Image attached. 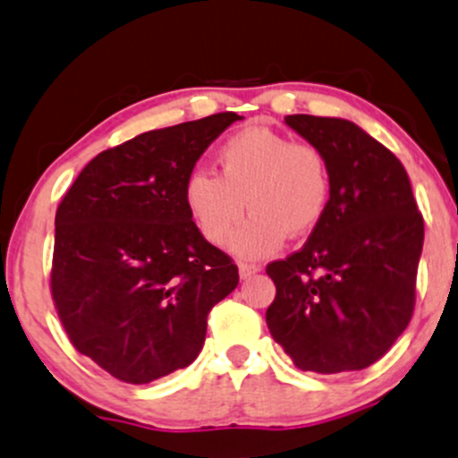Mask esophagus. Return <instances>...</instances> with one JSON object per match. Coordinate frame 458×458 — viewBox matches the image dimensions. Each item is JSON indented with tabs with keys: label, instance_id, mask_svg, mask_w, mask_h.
Segmentation results:
<instances>
[{
	"label": "esophagus",
	"instance_id": "1",
	"mask_svg": "<svg viewBox=\"0 0 458 458\" xmlns=\"http://www.w3.org/2000/svg\"><path fill=\"white\" fill-rule=\"evenodd\" d=\"M260 271V265H254V263H239V276L241 278H250V276L259 274Z\"/></svg>",
	"mask_w": 458,
	"mask_h": 458
}]
</instances>
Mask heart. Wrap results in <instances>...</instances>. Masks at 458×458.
<instances>
[{
  "label": "heart",
  "instance_id": "b5f03b06",
  "mask_svg": "<svg viewBox=\"0 0 458 458\" xmlns=\"http://www.w3.org/2000/svg\"><path fill=\"white\" fill-rule=\"evenodd\" d=\"M333 193L326 154L310 143H293L283 132L250 125L217 149V175L193 172L184 182V206L199 234L213 245L230 237L243 259L278 252L289 237H306L324 221Z\"/></svg>",
  "mask_w": 458,
  "mask_h": 458
}]
</instances>
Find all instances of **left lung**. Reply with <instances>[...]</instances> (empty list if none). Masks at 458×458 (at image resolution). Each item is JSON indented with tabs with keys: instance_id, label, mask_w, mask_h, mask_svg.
<instances>
[{
	"instance_id": "1",
	"label": "left lung",
	"mask_w": 458,
	"mask_h": 458,
	"mask_svg": "<svg viewBox=\"0 0 458 458\" xmlns=\"http://www.w3.org/2000/svg\"><path fill=\"white\" fill-rule=\"evenodd\" d=\"M284 122L326 154L333 193L302 250L267 265L269 333L304 371L365 369L413 318L424 217L400 160L359 125L313 114Z\"/></svg>"
}]
</instances>
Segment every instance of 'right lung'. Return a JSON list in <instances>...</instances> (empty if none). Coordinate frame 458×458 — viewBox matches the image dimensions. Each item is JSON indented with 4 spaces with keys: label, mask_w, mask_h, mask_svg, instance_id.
<instances>
[{
    "label": "right lung",
    "mask_w": 458,
    "mask_h": 458,
    "mask_svg": "<svg viewBox=\"0 0 458 458\" xmlns=\"http://www.w3.org/2000/svg\"><path fill=\"white\" fill-rule=\"evenodd\" d=\"M237 113L152 130L98 154L56 210L49 291L69 341L104 371L145 385L199 354L239 269L184 206V182Z\"/></svg>",
    "instance_id": "1"
}]
</instances>
